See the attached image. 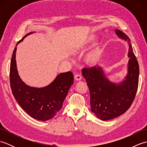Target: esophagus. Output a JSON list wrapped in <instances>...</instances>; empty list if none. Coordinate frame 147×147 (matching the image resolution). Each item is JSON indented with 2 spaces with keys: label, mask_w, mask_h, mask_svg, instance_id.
Listing matches in <instances>:
<instances>
[{
  "label": "esophagus",
  "mask_w": 147,
  "mask_h": 147,
  "mask_svg": "<svg viewBox=\"0 0 147 147\" xmlns=\"http://www.w3.org/2000/svg\"><path fill=\"white\" fill-rule=\"evenodd\" d=\"M74 80L76 81H80L82 80V75L80 73H76L75 75H74Z\"/></svg>",
  "instance_id": "34e87169"
}]
</instances>
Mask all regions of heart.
Instances as JSON below:
<instances>
[{"instance_id": "obj_1", "label": "heart", "mask_w": 147, "mask_h": 147, "mask_svg": "<svg viewBox=\"0 0 147 147\" xmlns=\"http://www.w3.org/2000/svg\"><path fill=\"white\" fill-rule=\"evenodd\" d=\"M95 56H96L95 54H93L92 55V58H93V59H94V58L95 57Z\"/></svg>"}]
</instances>
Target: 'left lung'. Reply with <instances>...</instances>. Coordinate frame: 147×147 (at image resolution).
<instances>
[{
  "mask_svg": "<svg viewBox=\"0 0 147 147\" xmlns=\"http://www.w3.org/2000/svg\"><path fill=\"white\" fill-rule=\"evenodd\" d=\"M115 33L129 45V59L125 80L120 83H112L100 66L82 69L90 90L91 111L102 121L111 120L124 114L131 105L138 86L139 65L130 39L119 30H115Z\"/></svg>",
  "mask_w": 147,
  "mask_h": 147,
  "instance_id": "obj_1",
  "label": "left lung"
}]
</instances>
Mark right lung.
<instances>
[{
  "label": "right lung",
  "mask_w": 147,
  "mask_h": 147,
  "mask_svg": "<svg viewBox=\"0 0 147 147\" xmlns=\"http://www.w3.org/2000/svg\"><path fill=\"white\" fill-rule=\"evenodd\" d=\"M26 34L16 44L18 45L28 35ZM12 54L10 65V83L12 93L21 107L31 117L39 121H47L54 117L62 107V104L69 90L73 84L72 72L58 74L53 82L43 88L27 85L19 76L16 52Z\"/></svg>",
  "instance_id": "obj_1"
}]
</instances>
